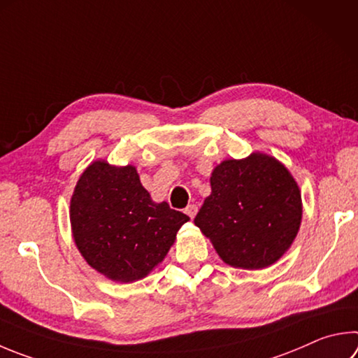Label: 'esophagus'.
<instances>
[{
	"instance_id": "1",
	"label": "esophagus",
	"mask_w": 358,
	"mask_h": 358,
	"mask_svg": "<svg viewBox=\"0 0 358 358\" xmlns=\"http://www.w3.org/2000/svg\"><path fill=\"white\" fill-rule=\"evenodd\" d=\"M185 213H186L187 216H189L191 219H194V217H196V214H197V206H196V205H187Z\"/></svg>"
}]
</instances>
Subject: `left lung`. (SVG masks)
Wrapping results in <instances>:
<instances>
[{
  "instance_id": "8db88e82",
  "label": "left lung",
  "mask_w": 358,
  "mask_h": 358,
  "mask_svg": "<svg viewBox=\"0 0 358 358\" xmlns=\"http://www.w3.org/2000/svg\"><path fill=\"white\" fill-rule=\"evenodd\" d=\"M210 183L211 194L194 224L220 259L247 271L277 263L302 222L301 189L285 164L262 152L224 159Z\"/></svg>"
}]
</instances>
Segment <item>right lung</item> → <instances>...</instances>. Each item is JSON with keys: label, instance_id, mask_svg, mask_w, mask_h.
<instances>
[{"label": "right lung", "instance_id": "obj_1", "mask_svg": "<svg viewBox=\"0 0 358 358\" xmlns=\"http://www.w3.org/2000/svg\"><path fill=\"white\" fill-rule=\"evenodd\" d=\"M186 214L157 203L136 167L96 159L86 167L70 200L75 245L90 268L113 282L147 277L166 258Z\"/></svg>", "mask_w": 358, "mask_h": 358}]
</instances>
